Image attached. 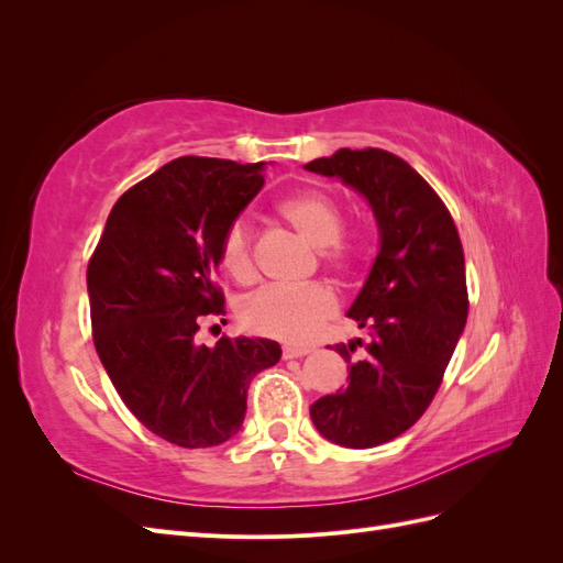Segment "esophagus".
Masks as SVG:
<instances>
[{"label": "esophagus", "mask_w": 563, "mask_h": 563, "mask_svg": "<svg viewBox=\"0 0 563 563\" xmlns=\"http://www.w3.org/2000/svg\"><path fill=\"white\" fill-rule=\"evenodd\" d=\"M310 352H312L310 347L286 345V347H284V352H282V356H284V360H300V356H305V354H310Z\"/></svg>", "instance_id": "1"}]
</instances>
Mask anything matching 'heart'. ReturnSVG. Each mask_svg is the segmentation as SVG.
<instances>
[{"label": "heart", "instance_id": "heart-1", "mask_svg": "<svg viewBox=\"0 0 563 563\" xmlns=\"http://www.w3.org/2000/svg\"><path fill=\"white\" fill-rule=\"evenodd\" d=\"M279 213L305 242L319 251L321 263L338 277H352L360 265V246L343 236V213L338 201L319 190L298 192L279 203ZM220 261L234 282L255 279V230L249 216H236L220 240ZM338 312V298L327 284L300 288L267 286L242 302L240 319L253 333L310 343Z\"/></svg>", "mask_w": 563, "mask_h": 563}]
</instances>
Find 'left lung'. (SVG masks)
<instances>
[{"label": "left lung", "mask_w": 563, "mask_h": 563, "mask_svg": "<svg viewBox=\"0 0 563 563\" xmlns=\"http://www.w3.org/2000/svg\"><path fill=\"white\" fill-rule=\"evenodd\" d=\"M360 190L380 228V253L347 317L364 343L335 345L352 362L347 387L312 404L314 428L333 444L373 449L428 411L467 321L465 255L451 211L416 168L380 147L338 150L305 164Z\"/></svg>", "instance_id": "1"}]
</instances>
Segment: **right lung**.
Listing matches in <instances>:
<instances>
[{
  "label": "right lung",
  "instance_id": "1",
  "mask_svg": "<svg viewBox=\"0 0 563 563\" xmlns=\"http://www.w3.org/2000/svg\"><path fill=\"white\" fill-rule=\"evenodd\" d=\"M261 168L168 162L117 199L89 261L100 362L129 411L183 449L218 446L240 432L253 376L282 356L265 338L195 343L203 319L225 314L220 240L263 187Z\"/></svg>",
  "mask_w": 563,
  "mask_h": 563
}]
</instances>
